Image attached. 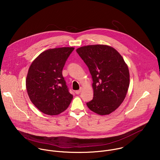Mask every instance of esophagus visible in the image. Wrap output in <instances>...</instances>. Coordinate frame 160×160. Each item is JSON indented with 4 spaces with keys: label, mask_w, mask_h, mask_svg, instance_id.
I'll return each mask as SVG.
<instances>
[{
    "label": "esophagus",
    "mask_w": 160,
    "mask_h": 160,
    "mask_svg": "<svg viewBox=\"0 0 160 160\" xmlns=\"http://www.w3.org/2000/svg\"><path fill=\"white\" fill-rule=\"evenodd\" d=\"M80 92H81V89H80V90H76V91H75V93H76V94H80Z\"/></svg>",
    "instance_id": "esophagus-1"
}]
</instances>
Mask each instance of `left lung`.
I'll list each match as a JSON object with an SVG mask.
<instances>
[{
  "label": "left lung",
  "mask_w": 160,
  "mask_h": 160,
  "mask_svg": "<svg viewBox=\"0 0 160 160\" xmlns=\"http://www.w3.org/2000/svg\"><path fill=\"white\" fill-rule=\"evenodd\" d=\"M77 52L88 68L94 97L87 107L100 115H109L125 98L130 83L127 65L114 48L106 45L81 47Z\"/></svg>",
  "instance_id": "obj_1"
}]
</instances>
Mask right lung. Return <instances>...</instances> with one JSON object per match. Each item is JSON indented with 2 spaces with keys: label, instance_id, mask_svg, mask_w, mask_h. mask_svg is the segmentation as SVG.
<instances>
[{
  "label": "right lung",
  "instance_id": "add662e5",
  "mask_svg": "<svg viewBox=\"0 0 160 160\" xmlns=\"http://www.w3.org/2000/svg\"><path fill=\"white\" fill-rule=\"evenodd\" d=\"M74 48H60L42 52L32 63L26 80L28 96L41 112L56 115L69 106V92L62 70Z\"/></svg>",
  "mask_w": 160,
  "mask_h": 160
}]
</instances>
